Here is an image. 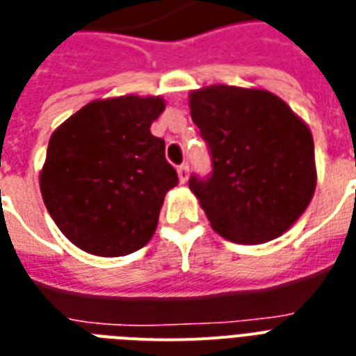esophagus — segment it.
Returning <instances> with one entry per match:
<instances>
[{"mask_svg":"<svg viewBox=\"0 0 356 356\" xmlns=\"http://www.w3.org/2000/svg\"><path fill=\"white\" fill-rule=\"evenodd\" d=\"M178 178H180V184H186L189 180V167H187V163L178 167Z\"/></svg>","mask_w":356,"mask_h":356,"instance_id":"obj_1","label":"esophagus"}]
</instances>
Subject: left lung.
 <instances>
[{
	"instance_id": "8db88e82",
	"label": "left lung",
	"mask_w": 356,
	"mask_h": 356,
	"mask_svg": "<svg viewBox=\"0 0 356 356\" xmlns=\"http://www.w3.org/2000/svg\"><path fill=\"white\" fill-rule=\"evenodd\" d=\"M189 108L213 161L211 175H193L189 189L213 229L238 244L280 237L316 189L309 127L283 99L257 88H202L189 93Z\"/></svg>"
}]
</instances>
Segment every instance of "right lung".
I'll return each instance as SVG.
<instances>
[{"label":"right lung","instance_id":"obj_1","mask_svg":"<svg viewBox=\"0 0 356 356\" xmlns=\"http://www.w3.org/2000/svg\"><path fill=\"white\" fill-rule=\"evenodd\" d=\"M161 97L97 99L53 132L40 191L55 224L88 254L121 257L149 243L178 184L150 124Z\"/></svg>","mask_w":356,"mask_h":356}]
</instances>
